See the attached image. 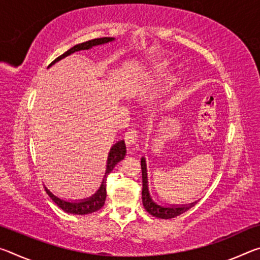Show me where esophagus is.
<instances>
[{
	"mask_svg": "<svg viewBox=\"0 0 260 260\" xmlns=\"http://www.w3.org/2000/svg\"><path fill=\"white\" fill-rule=\"evenodd\" d=\"M125 142L127 144V147L128 148H133L136 142H138L139 140V135H138V131L134 129V128H129L128 131L125 133Z\"/></svg>",
	"mask_w": 260,
	"mask_h": 260,
	"instance_id": "obj_1",
	"label": "esophagus"
}]
</instances>
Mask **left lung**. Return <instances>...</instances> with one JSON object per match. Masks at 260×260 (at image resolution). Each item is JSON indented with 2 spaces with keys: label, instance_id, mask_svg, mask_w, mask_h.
Segmentation results:
<instances>
[{
  "label": "left lung",
  "instance_id": "left-lung-1",
  "mask_svg": "<svg viewBox=\"0 0 260 260\" xmlns=\"http://www.w3.org/2000/svg\"><path fill=\"white\" fill-rule=\"evenodd\" d=\"M141 169H142V202L147 212H149L156 218L171 219L184 213L186 211L190 209L191 206H193V203H191L190 205L171 206V208H166V206H161L155 203L150 197V193H149V190H148L147 165H146V160H144V158L141 159Z\"/></svg>",
  "mask_w": 260,
  "mask_h": 260
}]
</instances>
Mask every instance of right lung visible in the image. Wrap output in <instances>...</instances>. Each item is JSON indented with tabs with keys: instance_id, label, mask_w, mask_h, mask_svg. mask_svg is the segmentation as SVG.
<instances>
[{
	"instance_id": "add662e5",
	"label": "right lung",
	"mask_w": 260,
	"mask_h": 260,
	"mask_svg": "<svg viewBox=\"0 0 260 260\" xmlns=\"http://www.w3.org/2000/svg\"><path fill=\"white\" fill-rule=\"evenodd\" d=\"M112 40H114L113 38L105 37V38L93 39V40L79 43V45H76L74 47H72L71 49L65 51L63 55L57 57V58L54 61H51V63L49 64V67L52 64H55L56 61H58L61 58H64V57L73 54V52L79 51V50L90 49L91 47L103 45V43H107V42H110ZM125 155H126L125 141H119V142L114 144V146L111 148V150H110L109 158H108V165H107V172H105L102 184H101V187L98 190V192L94 193V195L89 197V199L83 200V201H80V202H68L65 200L58 199V197L55 196L54 193L50 192V190H48V189L45 187L46 191H47L48 195L50 196V199L54 201L55 203L58 205L61 210L65 211V212L72 213V214H80V215L96 212V211H99L104 205L105 199H107V177L109 175V173L113 170V167L116 166L121 159H124Z\"/></svg>"
}]
</instances>
